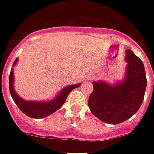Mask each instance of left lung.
I'll list each match as a JSON object with an SVG mask.
<instances>
[{
  "mask_svg": "<svg viewBox=\"0 0 154 154\" xmlns=\"http://www.w3.org/2000/svg\"><path fill=\"white\" fill-rule=\"evenodd\" d=\"M128 63L122 82L109 85L94 82V91L89 97L93 114L103 122L117 125L134 116L143 102L146 89V70L143 62L130 49L126 50Z\"/></svg>",
  "mask_w": 154,
  "mask_h": 154,
  "instance_id": "obj_1",
  "label": "left lung"
}]
</instances>
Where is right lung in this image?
<instances>
[{"mask_svg": "<svg viewBox=\"0 0 154 154\" xmlns=\"http://www.w3.org/2000/svg\"><path fill=\"white\" fill-rule=\"evenodd\" d=\"M17 60L18 58H17L13 62V66L16 65ZM13 81H14V76H13V69H12L10 74H9V81H8L11 96L13 97L14 102L16 103V105H17V107L20 109V110L23 113L27 115L28 117H32V118H37V119L47 117L59 109L65 103L70 92L72 91V89H76L81 85V84H76L65 87L58 94L57 96L54 99H53L52 101H28L20 98L17 95V94L16 93L14 86H13Z\"/></svg>", "mask_w": 154, "mask_h": 154, "instance_id": "1", "label": "right lung"}]
</instances>
